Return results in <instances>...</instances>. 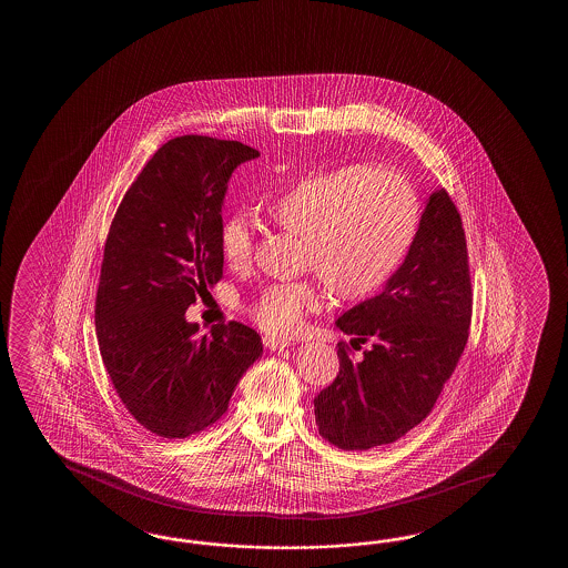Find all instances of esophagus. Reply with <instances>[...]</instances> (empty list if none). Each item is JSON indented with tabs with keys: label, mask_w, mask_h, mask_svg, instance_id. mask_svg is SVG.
<instances>
[{
	"label": "esophagus",
	"mask_w": 568,
	"mask_h": 568,
	"mask_svg": "<svg viewBox=\"0 0 568 568\" xmlns=\"http://www.w3.org/2000/svg\"><path fill=\"white\" fill-rule=\"evenodd\" d=\"M264 345H266L270 351H278L286 349L292 343L284 341V338L270 337V335H266V337H264Z\"/></svg>",
	"instance_id": "34e87169"
}]
</instances>
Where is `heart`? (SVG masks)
<instances>
[{"mask_svg": "<svg viewBox=\"0 0 568 568\" xmlns=\"http://www.w3.org/2000/svg\"><path fill=\"white\" fill-rule=\"evenodd\" d=\"M272 221L304 240L302 267L338 301H365L386 286L420 230V199L396 170L349 164L290 182L266 205ZM219 252L233 270L247 266L254 231L242 215L225 219ZM313 282L272 284L252 304V318L272 335L298 331L321 308Z\"/></svg>", "mask_w": 568, "mask_h": 568, "instance_id": "1", "label": "heart"}]
</instances>
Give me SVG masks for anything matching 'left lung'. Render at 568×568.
I'll return each instance as SVG.
<instances>
[{
	"mask_svg": "<svg viewBox=\"0 0 568 568\" xmlns=\"http://www.w3.org/2000/svg\"><path fill=\"white\" fill-rule=\"evenodd\" d=\"M471 306L465 230L438 189L394 278L335 323L353 335V349L367 341L372 347L355 362L338 343L337 377L314 398L318 433L335 447L367 450L423 423L467 345Z\"/></svg>",
	"mask_w": 568,
	"mask_h": 568,
	"instance_id": "1",
	"label": "left lung"
}]
</instances>
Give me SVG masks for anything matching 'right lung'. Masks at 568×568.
<instances>
[{"label": "right lung", "mask_w": 568, "mask_h": 568, "mask_svg": "<svg viewBox=\"0 0 568 568\" xmlns=\"http://www.w3.org/2000/svg\"><path fill=\"white\" fill-rule=\"evenodd\" d=\"M260 152L181 135L158 150L109 227L97 288L99 351L121 402L150 433L184 438L217 423L262 337L231 321L199 335L186 308L223 276L221 209L233 170Z\"/></svg>", "instance_id": "right-lung-1"}]
</instances>
